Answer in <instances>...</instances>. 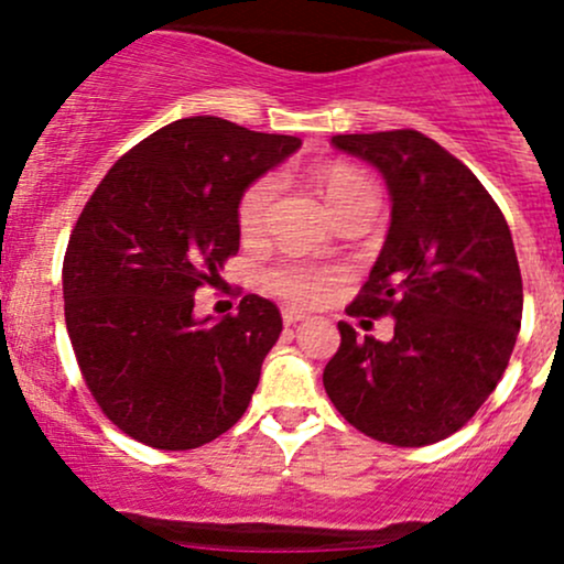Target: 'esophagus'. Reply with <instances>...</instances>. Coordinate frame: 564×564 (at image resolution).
I'll use <instances>...</instances> for the list:
<instances>
[{"instance_id": "esophagus-1", "label": "esophagus", "mask_w": 564, "mask_h": 564, "mask_svg": "<svg viewBox=\"0 0 564 564\" xmlns=\"http://www.w3.org/2000/svg\"><path fill=\"white\" fill-rule=\"evenodd\" d=\"M304 318H307V315H304L302 310H294V307L283 310V323H286V326H294V323H300Z\"/></svg>"}]
</instances>
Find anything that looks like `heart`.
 <instances>
[{"instance_id":"b5f03b06","label":"heart","mask_w":564,"mask_h":564,"mask_svg":"<svg viewBox=\"0 0 564 564\" xmlns=\"http://www.w3.org/2000/svg\"><path fill=\"white\" fill-rule=\"evenodd\" d=\"M315 183H318L321 196L326 198L332 215H341L349 206L358 204H377V193L373 185L368 183L366 174L355 166L334 164L321 166L315 172ZM275 198V180L273 177H260L254 185H249V191L241 196L238 204V228L243 236H260L264 223H268L270 204ZM270 289L275 294H281L283 300L296 302V304H313L326 294L328 283H332V270L315 268V264H281V268L270 273Z\"/></svg>"}]
</instances>
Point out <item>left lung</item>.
I'll return each instance as SVG.
<instances>
[{"label":"left lung","instance_id":"obj_1","mask_svg":"<svg viewBox=\"0 0 564 564\" xmlns=\"http://www.w3.org/2000/svg\"><path fill=\"white\" fill-rule=\"evenodd\" d=\"M384 177L392 219L349 315L394 318V336L341 345L323 371L336 411L364 435L419 448L462 430L507 371L522 275L507 219L480 180L416 129L334 134Z\"/></svg>","mask_w":564,"mask_h":564}]
</instances>
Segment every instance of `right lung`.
<instances>
[{
    "mask_svg": "<svg viewBox=\"0 0 564 564\" xmlns=\"http://www.w3.org/2000/svg\"><path fill=\"white\" fill-rule=\"evenodd\" d=\"M300 145L191 116L124 153L84 206L63 260L66 328L89 392L129 437L191 451L243 416L281 313L246 294L238 315L196 318L193 294L238 251L246 187Z\"/></svg>",
    "mask_w": 564,
    "mask_h": 564,
    "instance_id": "add662e5",
    "label": "right lung"
}]
</instances>
